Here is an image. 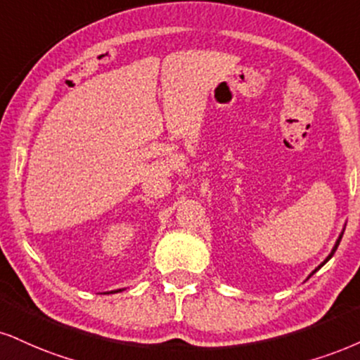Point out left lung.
Segmentation results:
<instances>
[{
    "mask_svg": "<svg viewBox=\"0 0 360 360\" xmlns=\"http://www.w3.org/2000/svg\"><path fill=\"white\" fill-rule=\"evenodd\" d=\"M344 231H345V228L344 229H342V231H340V235H339V238H337V241H335V245H333V248H332V251H330V253H328V257L326 258V259H323V262L322 263H320V265L317 266V268H315V270L314 271H311V274L309 275V276H311V275H314L315 274V271H317V270H320V268H322L323 265H326V263L328 262V259H330L332 257H333V253H335V250H337V246H339V243H340V240H342V235H344Z\"/></svg>",
    "mask_w": 360,
    "mask_h": 360,
    "instance_id": "obj_1",
    "label": "left lung"
}]
</instances>
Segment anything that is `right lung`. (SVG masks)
I'll list each match as a JSON object with an SVG mask.
<instances>
[{
  "mask_svg": "<svg viewBox=\"0 0 360 360\" xmlns=\"http://www.w3.org/2000/svg\"><path fill=\"white\" fill-rule=\"evenodd\" d=\"M117 292H122V288H119V290H112V292H107V293H117Z\"/></svg>",
  "mask_w": 360,
  "mask_h": 360,
  "instance_id": "1",
  "label": "right lung"
}]
</instances>
